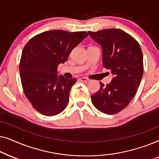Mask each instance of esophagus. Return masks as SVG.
<instances>
[{
  "label": "esophagus",
  "instance_id": "34e87169",
  "mask_svg": "<svg viewBox=\"0 0 159 159\" xmlns=\"http://www.w3.org/2000/svg\"><path fill=\"white\" fill-rule=\"evenodd\" d=\"M80 80H81L82 82H88L90 81V80L88 79V78H86V77H80Z\"/></svg>",
  "mask_w": 159,
  "mask_h": 159
}]
</instances>
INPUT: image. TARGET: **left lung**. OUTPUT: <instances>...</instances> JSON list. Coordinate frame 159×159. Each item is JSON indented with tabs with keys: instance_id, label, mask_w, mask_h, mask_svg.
Here are the masks:
<instances>
[{
	"instance_id": "8db88e82",
	"label": "left lung",
	"mask_w": 159,
	"mask_h": 159,
	"mask_svg": "<svg viewBox=\"0 0 159 159\" xmlns=\"http://www.w3.org/2000/svg\"><path fill=\"white\" fill-rule=\"evenodd\" d=\"M102 47L103 65L114 76L105 86L91 96L95 108L106 114H114L127 107L140 85L143 75V57L135 39L118 29L88 32Z\"/></svg>"
}]
</instances>
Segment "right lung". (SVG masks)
<instances>
[{
  "instance_id": "obj_1",
  "label": "right lung",
  "mask_w": 159,
  "mask_h": 159,
  "mask_svg": "<svg viewBox=\"0 0 159 159\" xmlns=\"http://www.w3.org/2000/svg\"><path fill=\"white\" fill-rule=\"evenodd\" d=\"M88 35L86 32L50 30L37 34L25 45L19 64L21 84L25 96L40 114L55 116L68 105L77 80L58 75V65L64 64Z\"/></svg>"
}]
</instances>
